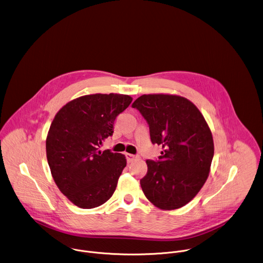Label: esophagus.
I'll return each instance as SVG.
<instances>
[{
    "mask_svg": "<svg viewBox=\"0 0 263 263\" xmlns=\"http://www.w3.org/2000/svg\"><path fill=\"white\" fill-rule=\"evenodd\" d=\"M126 158H127L128 163H131V162H133L137 157L134 156V155H132V154H126Z\"/></svg>",
    "mask_w": 263,
    "mask_h": 263,
    "instance_id": "obj_1",
    "label": "esophagus"
}]
</instances>
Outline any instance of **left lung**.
Instances as JSON below:
<instances>
[{
  "label": "left lung",
  "instance_id": "1",
  "mask_svg": "<svg viewBox=\"0 0 263 263\" xmlns=\"http://www.w3.org/2000/svg\"><path fill=\"white\" fill-rule=\"evenodd\" d=\"M149 125L159 161H146L140 185L147 200L162 210L185 206L205 184L214 156L212 132L199 108L175 94H143L132 104Z\"/></svg>",
  "mask_w": 263,
  "mask_h": 263
}]
</instances>
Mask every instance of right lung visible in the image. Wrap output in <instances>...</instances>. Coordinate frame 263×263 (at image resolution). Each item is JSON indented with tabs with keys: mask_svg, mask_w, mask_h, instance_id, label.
<instances>
[{
	"mask_svg": "<svg viewBox=\"0 0 263 263\" xmlns=\"http://www.w3.org/2000/svg\"><path fill=\"white\" fill-rule=\"evenodd\" d=\"M125 94H90L63 105L46 138V155L59 191L76 206L92 209L107 202L127 165L125 155L99 151L114 122L132 102Z\"/></svg>",
	"mask_w": 263,
	"mask_h": 263,
	"instance_id": "obj_1",
	"label": "right lung"
}]
</instances>
